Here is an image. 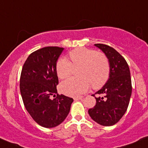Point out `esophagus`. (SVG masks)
Instances as JSON below:
<instances>
[{
  "instance_id": "obj_1",
  "label": "esophagus",
  "mask_w": 148,
  "mask_h": 148,
  "mask_svg": "<svg viewBox=\"0 0 148 148\" xmlns=\"http://www.w3.org/2000/svg\"><path fill=\"white\" fill-rule=\"evenodd\" d=\"M82 96H79V97H75V98H74V100H82Z\"/></svg>"
}]
</instances>
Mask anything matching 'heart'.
<instances>
[{
    "mask_svg": "<svg viewBox=\"0 0 148 148\" xmlns=\"http://www.w3.org/2000/svg\"><path fill=\"white\" fill-rule=\"evenodd\" d=\"M71 62L64 58L58 60L56 72L61 79L72 74L74 68L81 67L79 78H69L60 84V90L69 96L76 97L88 90L92 84L93 88H100L106 84L110 77V65L108 58L103 53L86 48H78L69 54Z\"/></svg>",
    "mask_w": 148,
    "mask_h": 148,
    "instance_id": "1",
    "label": "heart"
}]
</instances>
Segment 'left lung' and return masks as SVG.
I'll use <instances>...</instances> for the list:
<instances>
[{
    "instance_id": "obj_1",
    "label": "left lung",
    "mask_w": 148,
    "mask_h": 148,
    "mask_svg": "<svg viewBox=\"0 0 148 148\" xmlns=\"http://www.w3.org/2000/svg\"><path fill=\"white\" fill-rule=\"evenodd\" d=\"M106 55L110 65V78L100 90L92 95L96 104L88 110L92 119L105 126H112L121 119L129 106L132 85L130 69L126 60L108 45L96 43ZM98 94V97H95Z\"/></svg>"
}]
</instances>
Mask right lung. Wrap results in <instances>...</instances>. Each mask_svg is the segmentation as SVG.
Masks as SVG:
<instances>
[{
    "label": "right lung",
    "mask_w": 148,
    "mask_h": 148,
    "mask_svg": "<svg viewBox=\"0 0 148 148\" xmlns=\"http://www.w3.org/2000/svg\"><path fill=\"white\" fill-rule=\"evenodd\" d=\"M64 50L47 46L33 52L24 62L19 88L22 100L36 122L45 128L60 124L69 112L73 99L58 93L56 62ZM52 96L56 97L51 99Z\"/></svg>",
    "instance_id": "add662e5"
}]
</instances>
